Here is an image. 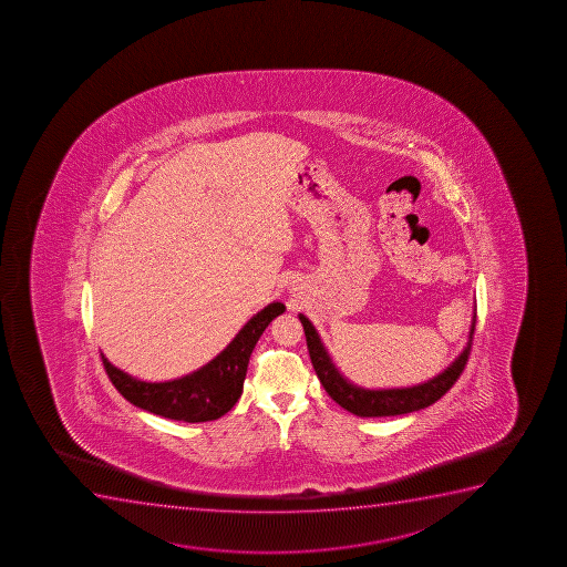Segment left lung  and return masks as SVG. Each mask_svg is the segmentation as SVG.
<instances>
[{
  "label": "left lung",
  "instance_id": "8db88e82",
  "mask_svg": "<svg viewBox=\"0 0 567 567\" xmlns=\"http://www.w3.org/2000/svg\"><path fill=\"white\" fill-rule=\"evenodd\" d=\"M298 319L306 332L307 349H309L315 372L319 375L324 391L330 394V399L336 400L341 408H346L347 412L354 413L359 417H385V415H402V413L417 412L429 408L452 389L471 354L474 327H476V306L473 309L466 346L446 370H442L439 375L417 385L391 386V389H367L347 380L320 340L313 322L303 313L298 315Z\"/></svg>",
  "mask_w": 567,
  "mask_h": 567
}]
</instances>
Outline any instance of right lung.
<instances>
[{
	"instance_id": "right-lung-1",
	"label": "right lung",
	"mask_w": 567,
	"mask_h": 567,
	"mask_svg": "<svg viewBox=\"0 0 567 567\" xmlns=\"http://www.w3.org/2000/svg\"><path fill=\"white\" fill-rule=\"evenodd\" d=\"M285 309L287 307L280 301L264 307L240 328L224 351L205 367L176 380H138L114 367L104 353L102 362L115 389L141 410L186 423L218 420L237 404L254 347L269 322L285 313Z\"/></svg>"
}]
</instances>
